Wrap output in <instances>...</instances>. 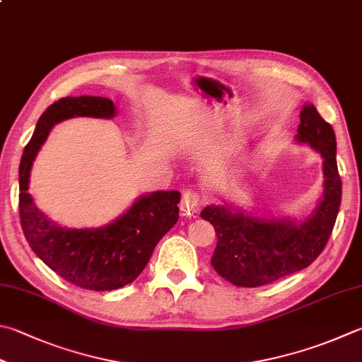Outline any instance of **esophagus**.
<instances>
[{"label": "esophagus", "instance_id": "obj_1", "mask_svg": "<svg viewBox=\"0 0 362 362\" xmlns=\"http://www.w3.org/2000/svg\"><path fill=\"white\" fill-rule=\"evenodd\" d=\"M202 203H203V200H202L200 194H197L195 190H187V192L182 195L181 209L186 214H197L202 206Z\"/></svg>", "mask_w": 362, "mask_h": 362}]
</instances>
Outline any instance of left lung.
<instances>
[{
    "instance_id": "left-lung-1",
    "label": "left lung",
    "mask_w": 362,
    "mask_h": 362,
    "mask_svg": "<svg viewBox=\"0 0 362 362\" xmlns=\"http://www.w3.org/2000/svg\"><path fill=\"white\" fill-rule=\"evenodd\" d=\"M296 140L309 143L323 158V199L308 219H263L211 204L202 211L213 223L217 245L211 264L236 287H260L298 272L322 254L336 223L342 181L336 160V134L313 105H304Z\"/></svg>"
}]
</instances>
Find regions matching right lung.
<instances>
[{
    "label": "right lung",
    "mask_w": 362,
    "mask_h": 362,
    "mask_svg": "<svg viewBox=\"0 0 362 362\" xmlns=\"http://www.w3.org/2000/svg\"><path fill=\"white\" fill-rule=\"evenodd\" d=\"M107 98H63L42 113L25 146L18 168L20 222L26 241L40 260L72 285L107 291L134 282L145 269L162 236L178 222V190H158L140 197L127 213L107 227L66 228L40 213L28 194L33 160L52 127L74 117L113 118Z\"/></svg>",
    "instance_id": "right-lung-1"
}]
</instances>
